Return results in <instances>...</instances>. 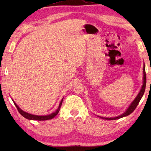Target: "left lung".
I'll return each mask as SVG.
<instances>
[{
  "instance_id": "8db88e82",
  "label": "left lung",
  "mask_w": 151,
  "mask_h": 151,
  "mask_svg": "<svg viewBox=\"0 0 151 151\" xmlns=\"http://www.w3.org/2000/svg\"><path fill=\"white\" fill-rule=\"evenodd\" d=\"M146 82H147V76H146V73H145V65H144V66H143V84H142L141 89H140L139 93L138 94V95L137 96L136 98L134 99V100L132 102V103L130 104V106L129 107H128L127 111H125L124 113L121 114V115L116 116V117L106 118V117H102V116H99L101 119L108 120V121H112V120H116V119L122 118V117L127 116L128 115H129L130 114H131L132 112L134 111L135 109L137 108L138 104L139 103L140 99H141V98L143 96V94H144L145 91V87H146Z\"/></svg>"
}]
</instances>
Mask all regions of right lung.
<instances>
[{
	"instance_id": "1",
	"label": "right lung",
	"mask_w": 151,
	"mask_h": 151,
	"mask_svg": "<svg viewBox=\"0 0 151 151\" xmlns=\"http://www.w3.org/2000/svg\"><path fill=\"white\" fill-rule=\"evenodd\" d=\"M63 101V99L61 100L60 103L59 104V106H58V109H57V111L53 112V113L48 114V115L39 116V115H34V114H29V113H28V112H26L24 111H22V110L20 108H19V106H18L16 103H15V102L12 100L14 104H15V106H16V107H17L18 111L19 112V113L21 114L22 116H24V118H26L29 120H34V121H35V120H37V121H47V120H50V119H52L54 118V117L57 115V114L58 113V112H59V111H60V108L61 105H62Z\"/></svg>"
}]
</instances>
